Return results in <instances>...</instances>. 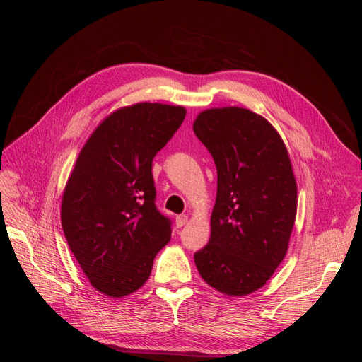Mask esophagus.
<instances>
[{
    "label": "esophagus",
    "instance_id": "1",
    "mask_svg": "<svg viewBox=\"0 0 362 362\" xmlns=\"http://www.w3.org/2000/svg\"><path fill=\"white\" fill-rule=\"evenodd\" d=\"M175 222H177V226H178V228H182L185 223L189 222V216L180 214V216H177V218H175Z\"/></svg>",
    "mask_w": 362,
    "mask_h": 362
}]
</instances>
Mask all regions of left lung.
<instances>
[{"instance_id":"1","label":"left lung","mask_w":362,"mask_h":362,"mask_svg":"<svg viewBox=\"0 0 362 362\" xmlns=\"http://www.w3.org/2000/svg\"><path fill=\"white\" fill-rule=\"evenodd\" d=\"M193 131L217 169L211 237L194 254L196 267L208 286L246 296L287 254L298 208L288 152L276 129L246 108L205 110Z\"/></svg>"}]
</instances>
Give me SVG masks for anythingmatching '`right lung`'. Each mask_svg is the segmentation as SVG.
<instances>
[{
    "mask_svg": "<svg viewBox=\"0 0 362 362\" xmlns=\"http://www.w3.org/2000/svg\"><path fill=\"white\" fill-rule=\"evenodd\" d=\"M185 117L178 105L140 103L108 116L86 141L68 180L62 226L92 286L122 298L148 281L172 234L156 205L152 160Z\"/></svg>",
    "mask_w": 362,
    "mask_h": 362,
    "instance_id": "1",
    "label": "right lung"
}]
</instances>
